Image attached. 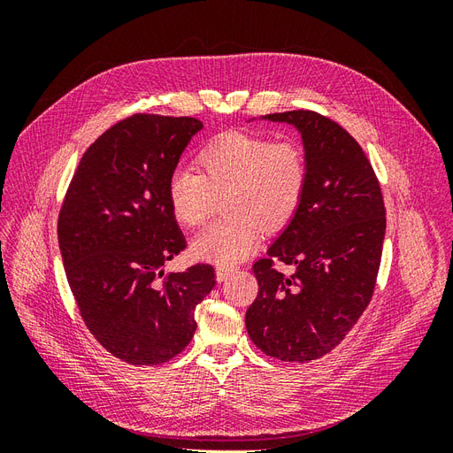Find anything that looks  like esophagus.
I'll use <instances>...</instances> for the list:
<instances>
[{"mask_svg": "<svg viewBox=\"0 0 453 453\" xmlns=\"http://www.w3.org/2000/svg\"><path fill=\"white\" fill-rule=\"evenodd\" d=\"M232 272H234V268H232V266H217L215 268V278H217L219 283H221V281H225L230 276Z\"/></svg>", "mask_w": 453, "mask_h": 453, "instance_id": "34e87169", "label": "esophagus"}]
</instances>
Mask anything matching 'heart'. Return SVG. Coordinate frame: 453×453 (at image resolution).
Instances as JSON below:
<instances>
[{"label":"heart","mask_w":453,"mask_h":453,"mask_svg":"<svg viewBox=\"0 0 453 453\" xmlns=\"http://www.w3.org/2000/svg\"><path fill=\"white\" fill-rule=\"evenodd\" d=\"M196 166L198 173L173 170L166 196L175 221L195 228L208 217L213 196L225 193L223 211L228 217L205 226L190 242L196 258L221 266L250 257L260 228L278 232L289 225L308 187L306 150L293 140L226 132L202 147Z\"/></svg>","instance_id":"1"}]
</instances>
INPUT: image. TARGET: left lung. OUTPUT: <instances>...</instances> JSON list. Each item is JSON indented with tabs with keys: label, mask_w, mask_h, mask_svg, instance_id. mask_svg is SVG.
Segmentation results:
<instances>
[{
	"label": "left lung",
	"mask_w": 453,
	"mask_h": 453,
	"mask_svg": "<svg viewBox=\"0 0 453 453\" xmlns=\"http://www.w3.org/2000/svg\"><path fill=\"white\" fill-rule=\"evenodd\" d=\"M260 120L293 127L310 170L298 213L253 265L258 295L245 326L270 357L308 363L334 349L372 298L386 208L361 145L334 120L306 109ZM273 257L295 264L294 276L273 269Z\"/></svg>",
	"instance_id": "1"
}]
</instances>
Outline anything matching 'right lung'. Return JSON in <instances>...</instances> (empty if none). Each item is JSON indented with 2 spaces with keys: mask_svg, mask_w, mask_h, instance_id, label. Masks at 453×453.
I'll use <instances>...</instances> for the list:
<instances>
[{
  "mask_svg": "<svg viewBox=\"0 0 453 453\" xmlns=\"http://www.w3.org/2000/svg\"><path fill=\"white\" fill-rule=\"evenodd\" d=\"M203 128L193 117L132 115L81 158L58 217V248L81 318L94 338L130 365H162L196 331L195 310L215 287L210 265L173 272L185 236L166 185Z\"/></svg>",
  "mask_w": 453,
  "mask_h": 453,
  "instance_id": "obj_1",
  "label": "right lung"
}]
</instances>
